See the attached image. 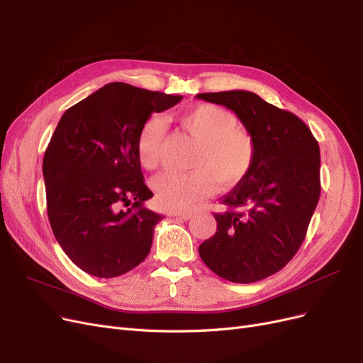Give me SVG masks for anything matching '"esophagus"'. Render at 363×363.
I'll return each mask as SVG.
<instances>
[{
	"label": "esophagus",
	"mask_w": 363,
	"mask_h": 363,
	"mask_svg": "<svg viewBox=\"0 0 363 363\" xmlns=\"http://www.w3.org/2000/svg\"><path fill=\"white\" fill-rule=\"evenodd\" d=\"M192 215H194L192 212H179V213H175L174 216H177L180 219H184V221H186V219H191Z\"/></svg>",
	"instance_id": "1"
}]
</instances>
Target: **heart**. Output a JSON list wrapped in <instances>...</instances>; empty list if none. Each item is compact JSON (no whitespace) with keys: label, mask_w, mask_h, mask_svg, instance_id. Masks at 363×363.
Segmentation results:
<instances>
[{"label":"heart","mask_w":363,"mask_h":363,"mask_svg":"<svg viewBox=\"0 0 363 363\" xmlns=\"http://www.w3.org/2000/svg\"><path fill=\"white\" fill-rule=\"evenodd\" d=\"M179 123L196 140L188 172H163L151 180L159 204L167 211H182L219 188H232L244 180L256 160V139L239 127L235 113L213 104H201L182 112ZM167 136V121L152 115L144 121L136 138V156L145 169L159 167Z\"/></svg>","instance_id":"heart-1"}]
</instances>
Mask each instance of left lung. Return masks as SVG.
<instances>
[{
    "label": "left lung",
    "mask_w": 363,
    "mask_h": 363,
    "mask_svg": "<svg viewBox=\"0 0 363 363\" xmlns=\"http://www.w3.org/2000/svg\"><path fill=\"white\" fill-rule=\"evenodd\" d=\"M225 106L256 139V160L213 213L216 233L200 257L219 277L252 283L276 274L295 256L320 200V145L311 128L252 92L199 94Z\"/></svg>",
    "instance_id": "obj_1"
}]
</instances>
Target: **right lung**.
<instances>
[{
  "mask_svg": "<svg viewBox=\"0 0 363 363\" xmlns=\"http://www.w3.org/2000/svg\"><path fill=\"white\" fill-rule=\"evenodd\" d=\"M182 98L115 82L60 118L43 156L47 212L62 250L91 276H123L148 256L162 215L144 207L152 192L136 138L152 112Z\"/></svg>",
  "mask_w": 363,
  "mask_h": 363,
  "instance_id": "1",
  "label": "right lung"
}]
</instances>
